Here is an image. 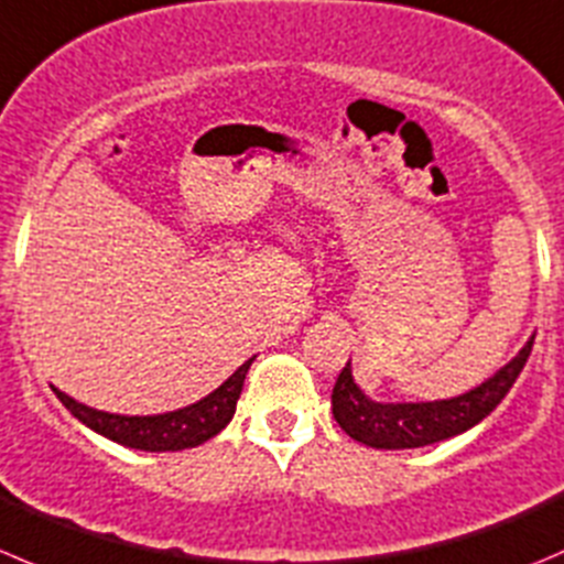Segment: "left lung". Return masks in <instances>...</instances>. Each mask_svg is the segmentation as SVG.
<instances>
[{
	"label": "left lung",
	"mask_w": 564,
	"mask_h": 564,
	"mask_svg": "<svg viewBox=\"0 0 564 564\" xmlns=\"http://www.w3.org/2000/svg\"><path fill=\"white\" fill-rule=\"evenodd\" d=\"M532 344L534 336L523 344V349L510 364L501 366L482 386L460 397L435 399V402H375L358 388L352 366L347 360L333 386V419L349 438L371 449H419V446L455 438L494 413L496 404L507 397L512 382L527 366Z\"/></svg>",
	"instance_id": "obj_1"
}]
</instances>
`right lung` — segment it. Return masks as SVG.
<instances>
[{"mask_svg":"<svg viewBox=\"0 0 564 564\" xmlns=\"http://www.w3.org/2000/svg\"><path fill=\"white\" fill-rule=\"evenodd\" d=\"M250 364H253V358L245 360L220 388H215V391H212L209 397L200 399V402L160 415L107 413V410H96L76 402L74 397H68V393L59 391V388L52 386V391L57 393L59 402H63L85 427L104 435V438L115 441V444L140 452H182L206 444V441L215 438L220 430H226L228 421L234 419V410H237V399L239 393H242L245 375H248Z\"/></svg>","mask_w":564,"mask_h":564,"instance_id":"1","label":"right lung"}]
</instances>
